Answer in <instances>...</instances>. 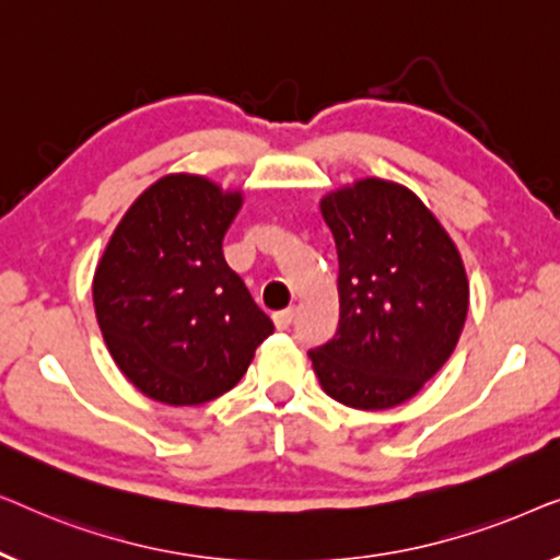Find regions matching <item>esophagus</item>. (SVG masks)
<instances>
[{"label":"esophagus","instance_id":"34e87169","mask_svg":"<svg viewBox=\"0 0 560 560\" xmlns=\"http://www.w3.org/2000/svg\"><path fill=\"white\" fill-rule=\"evenodd\" d=\"M293 318H295V311H293V308L278 311V313H275V316H272L275 328H278V331H288V328L293 326Z\"/></svg>","mask_w":560,"mask_h":560}]
</instances>
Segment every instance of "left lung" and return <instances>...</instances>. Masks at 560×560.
<instances>
[{"label": "left lung", "mask_w": 560, "mask_h": 560, "mask_svg": "<svg viewBox=\"0 0 560 560\" xmlns=\"http://www.w3.org/2000/svg\"><path fill=\"white\" fill-rule=\"evenodd\" d=\"M334 236L339 326L308 357L320 387L357 410L410 400L462 336L469 282L458 249L412 190L366 178L320 201Z\"/></svg>", "instance_id": "8db88e82"}]
</instances>
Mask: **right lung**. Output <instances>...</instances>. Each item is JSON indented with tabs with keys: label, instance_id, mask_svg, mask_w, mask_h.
I'll return each instance as SVG.
<instances>
[{
	"label": "right lung",
	"instance_id": "right-lung-1",
	"mask_svg": "<svg viewBox=\"0 0 560 560\" xmlns=\"http://www.w3.org/2000/svg\"><path fill=\"white\" fill-rule=\"evenodd\" d=\"M240 206V194L201 175H167L106 244L94 275L98 328L119 370L152 400L224 395L275 331L221 252Z\"/></svg>",
	"mask_w": 560,
	"mask_h": 560
}]
</instances>
